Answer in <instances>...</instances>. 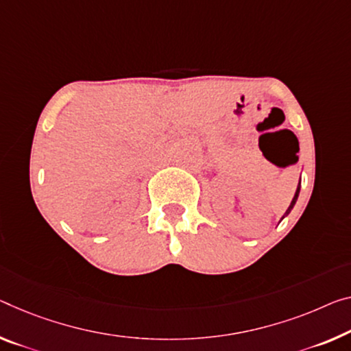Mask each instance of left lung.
Returning a JSON list of instances; mask_svg holds the SVG:
<instances>
[{"instance_id": "8db88e82", "label": "left lung", "mask_w": 351, "mask_h": 351, "mask_svg": "<svg viewBox=\"0 0 351 351\" xmlns=\"http://www.w3.org/2000/svg\"><path fill=\"white\" fill-rule=\"evenodd\" d=\"M298 194H300V185H298V188H296V193H295V196H293V199H292V202H290V206H289V208H287V212H285V215H289V213H290V210L293 208L295 202H296V199H298ZM285 215H284V217H285Z\"/></svg>"}]
</instances>
